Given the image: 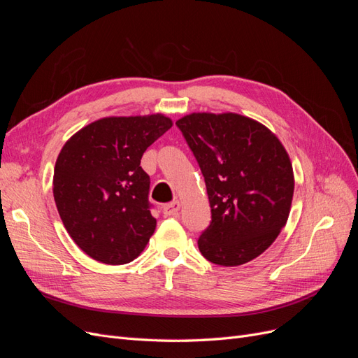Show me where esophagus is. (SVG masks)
<instances>
[{
  "mask_svg": "<svg viewBox=\"0 0 358 358\" xmlns=\"http://www.w3.org/2000/svg\"><path fill=\"white\" fill-rule=\"evenodd\" d=\"M179 210H180V203L178 200L171 201L162 208V213H164L166 216H178Z\"/></svg>",
  "mask_w": 358,
  "mask_h": 358,
  "instance_id": "esophagus-1",
  "label": "esophagus"
}]
</instances>
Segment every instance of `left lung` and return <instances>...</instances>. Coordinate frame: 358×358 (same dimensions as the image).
<instances>
[{
	"label": "left lung",
	"instance_id": "left-lung-1",
	"mask_svg": "<svg viewBox=\"0 0 358 358\" xmlns=\"http://www.w3.org/2000/svg\"><path fill=\"white\" fill-rule=\"evenodd\" d=\"M204 176L212 221L199 237L206 259L225 267L262 255L287 224L294 175L267 127L237 113L176 121Z\"/></svg>",
	"mask_w": 358,
	"mask_h": 358
}]
</instances>
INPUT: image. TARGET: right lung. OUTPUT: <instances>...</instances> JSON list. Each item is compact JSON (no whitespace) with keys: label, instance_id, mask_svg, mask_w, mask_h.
Segmentation results:
<instances>
[{"label":"right lung","instance_id":"add662e5","mask_svg":"<svg viewBox=\"0 0 358 358\" xmlns=\"http://www.w3.org/2000/svg\"><path fill=\"white\" fill-rule=\"evenodd\" d=\"M171 125L159 113L103 117L62 146L53 171L57 209L74 243L96 262H133L154 234L140 159Z\"/></svg>","mask_w":358,"mask_h":358}]
</instances>
